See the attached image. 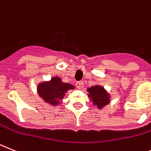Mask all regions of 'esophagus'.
Returning <instances> with one entry per match:
<instances>
[{
    "label": "esophagus",
    "instance_id": "1",
    "mask_svg": "<svg viewBox=\"0 0 151 151\" xmlns=\"http://www.w3.org/2000/svg\"><path fill=\"white\" fill-rule=\"evenodd\" d=\"M83 86V81H78L76 82V87H78V89H81Z\"/></svg>",
    "mask_w": 151,
    "mask_h": 151
}]
</instances>
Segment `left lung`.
<instances>
[{
	"label": "left lung",
	"mask_w": 151,
	"mask_h": 151,
	"mask_svg": "<svg viewBox=\"0 0 151 151\" xmlns=\"http://www.w3.org/2000/svg\"><path fill=\"white\" fill-rule=\"evenodd\" d=\"M88 96L98 109H101L110 103V95L102 86H92L87 88Z\"/></svg>",
	"instance_id": "left-lung-1"
}]
</instances>
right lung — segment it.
I'll return each mask as SVG.
<instances>
[{"mask_svg": "<svg viewBox=\"0 0 151 151\" xmlns=\"http://www.w3.org/2000/svg\"><path fill=\"white\" fill-rule=\"evenodd\" d=\"M74 89L72 84L62 82L59 77L52 78L50 81L39 83L37 92L45 102L50 105L56 106L63 99L65 93L68 90Z\"/></svg>", "mask_w": 151, "mask_h": 151, "instance_id": "obj_1", "label": "right lung"}]
</instances>
